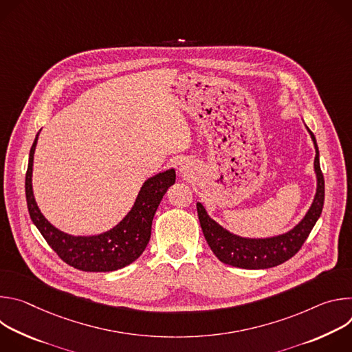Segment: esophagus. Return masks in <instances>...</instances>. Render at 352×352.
Listing matches in <instances>:
<instances>
[{
	"label": "esophagus",
	"mask_w": 352,
	"mask_h": 352,
	"mask_svg": "<svg viewBox=\"0 0 352 352\" xmlns=\"http://www.w3.org/2000/svg\"><path fill=\"white\" fill-rule=\"evenodd\" d=\"M179 173L184 174V177H189V174H190V167H189V164L181 163V166H179Z\"/></svg>",
	"instance_id": "34e87169"
}]
</instances>
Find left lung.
Listing matches in <instances>:
<instances>
[{
  "label": "left lung",
  "instance_id": "obj_1",
  "mask_svg": "<svg viewBox=\"0 0 352 352\" xmlns=\"http://www.w3.org/2000/svg\"><path fill=\"white\" fill-rule=\"evenodd\" d=\"M307 131L311 135L316 152L314 162V170L316 175V193L311 208L302 220L287 232L265 238L241 236L228 231L216 220H213L202 204H196L200 227H202L204 235L210 249L220 262L234 267L250 270L269 269L278 266L292 258L307 241L309 232L322 214L324 202V179L320 171L319 148L312 131L308 126Z\"/></svg>",
  "mask_w": 352,
  "mask_h": 352
}]
</instances>
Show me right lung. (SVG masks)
I'll use <instances>...</instances> for the list:
<instances>
[{
    "instance_id": "add662e5",
    "label": "right lung",
    "mask_w": 352,
    "mask_h": 352,
    "mask_svg": "<svg viewBox=\"0 0 352 352\" xmlns=\"http://www.w3.org/2000/svg\"><path fill=\"white\" fill-rule=\"evenodd\" d=\"M40 131L30 148L25 181L26 202L33 224L57 255L75 269L114 272L133 263L148 243L156 210L167 189L175 184V170L168 168L147 178L131 210L113 228L94 235H71L54 227L43 216L33 195V159Z\"/></svg>"
}]
</instances>
